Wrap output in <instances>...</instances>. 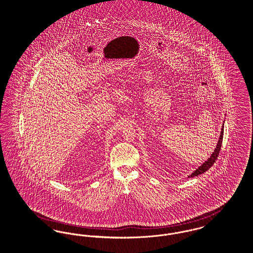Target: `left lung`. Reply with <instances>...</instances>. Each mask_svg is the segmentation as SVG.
<instances>
[{"instance_id": "obj_1", "label": "left lung", "mask_w": 253, "mask_h": 253, "mask_svg": "<svg viewBox=\"0 0 253 253\" xmlns=\"http://www.w3.org/2000/svg\"><path fill=\"white\" fill-rule=\"evenodd\" d=\"M223 129H222V132H221V135H220V138H219V141H218V144L216 146V149L214 151V153L211 155V157L208 159V161L205 163V164H202V166H200L195 172H193L189 177L192 178V177H196L198 175H201L205 172H207L208 169L214 164V163L216 162L218 156H219V153H220V150L222 147V143H223Z\"/></svg>"}]
</instances>
